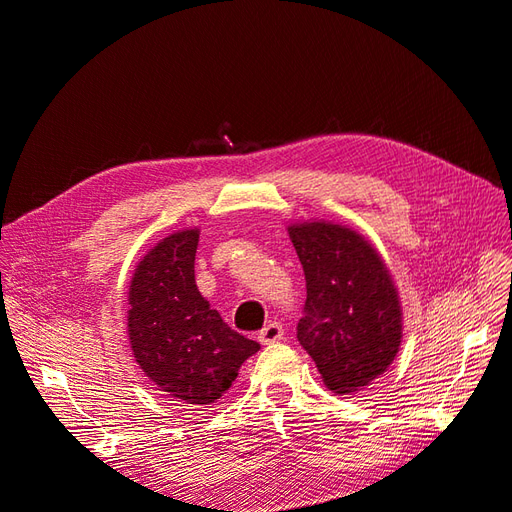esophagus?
<instances>
[{"label": "esophagus", "instance_id": "obj_1", "mask_svg": "<svg viewBox=\"0 0 512 512\" xmlns=\"http://www.w3.org/2000/svg\"><path fill=\"white\" fill-rule=\"evenodd\" d=\"M258 339H260V344H277V342H282V339H284L282 324L280 322H269L267 327L258 333Z\"/></svg>", "mask_w": 512, "mask_h": 512}]
</instances>
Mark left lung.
<instances>
[{"mask_svg":"<svg viewBox=\"0 0 512 512\" xmlns=\"http://www.w3.org/2000/svg\"><path fill=\"white\" fill-rule=\"evenodd\" d=\"M305 273L299 344L337 395L365 389L391 367L404 337L399 290L380 252L354 228L288 224Z\"/></svg>","mask_w":512,"mask_h":512,"instance_id":"obj_1","label":"left lung"}]
</instances>
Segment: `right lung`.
Returning a JSON list of instances; mask_svg holds the SVG:
<instances>
[{"label": "right lung", "mask_w": 512, "mask_h": 512, "mask_svg": "<svg viewBox=\"0 0 512 512\" xmlns=\"http://www.w3.org/2000/svg\"><path fill=\"white\" fill-rule=\"evenodd\" d=\"M200 228L158 241L128 288V339L145 376L173 401L209 406L239 376L260 344L232 331L194 280Z\"/></svg>", "instance_id": "1"}]
</instances>
